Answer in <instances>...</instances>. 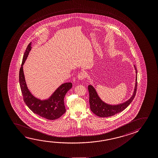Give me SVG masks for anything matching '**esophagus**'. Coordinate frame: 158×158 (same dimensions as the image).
Here are the masks:
<instances>
[{
  "mask_svg": "<svg viewBox=\"0 0 158 158\" xmlns=\"http://www.w3.org/2000/svg\"><path fill=\"white\" fill-rule=\"evenodd\" d=\"M86 77V74L84 72H81L78 75V78L79 80H84Z\"/></svg>",
  "mask_w": 158,
  "mask_h": 158,
  "instance_id": "obj_1",
  "label": "esophagus"
}]
</instances>
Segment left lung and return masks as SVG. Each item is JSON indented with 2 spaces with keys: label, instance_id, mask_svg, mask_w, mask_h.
I'll return each mask as SVG.
<instances>
[{
  "label": "left lung",
  "instance_id": "8db88e82",
  "mask_svg": "<svg viewBox=\"0 0 158 158\" xmlns=\"http://www.w3.org/2000/svg\"><path fill=\"white\" fill-rule=\"evenodd\" d=\"M134 67L136 72L135 90L132 97L125 102L116 105H112L106 104L99 98L95 88H94L93 86L90 85L88 86V90L89 93L90 107L91 111L93 112L94 114H95L98 116L101 117L112 116L123 111L124 109L129 106V104L132 102L133 100L135 98L137 91V70L135 66L134 65Z\"/></svg>",
  "mask_w": 158,
  "mask_h": 158
}]
</instances>
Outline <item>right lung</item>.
<instances>
[{
  "instance_id": "1",
  "label": "right lung",
  "mask_w": 158,
  "mask_h": 158,
  "mask_svg": "<svg viewBox=\"0 0 158 158\" xmlns=\"http://www.w3.org/2000/svg\"><path fill=\"white\" fill-rule=\"evenodd\" d=\"M31 42L26 48L19 72V83L23 101L29 109L40 116L50 120L56 119L62 116L66 110L64 98L68 91L72 87V83H65L59 86L49 98L41 100L35 98L29 91L25 79L23 65L31 49Z\"/></svg>"
}]
</instances>
